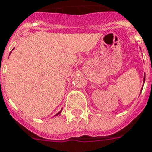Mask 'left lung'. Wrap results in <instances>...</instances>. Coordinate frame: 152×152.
Masks as SVG:
<instances>
[{"label":"left lung","instance_id":"1","mask_svg":"<svg viewBox=\"0 0 152 152\" xmlns=\"http://www.w3.org/2000/svg\"><path fill=\"white\" fill-rule=\"evenodd\" d=\"M144 81H145V76H144Z\"/></svg>","mask_w":152,"mask_h":152}]
</instances>
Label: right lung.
Returning a JSON list of instances; mask_svg holds the SVG:
<instances>
[{"mask_svg": "<svg viewBox=\"0 0 152 152\" xmlns=\"http://www.w3.org/2000/svg\"><path fill=\"white\" fill-rule=\"evenodd\" d=\"M60 113H61V111H60V112H58V114H57V115H59V114H60Z\"/></svg>", "mask_w": 152, "mask_h": 152, "instance_id": "add662e5", "label": "right lung"}]
</instances>
